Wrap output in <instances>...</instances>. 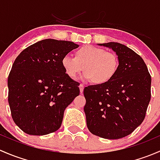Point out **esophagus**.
<instances>
[{
    "instance_id": "esophagus-1",
    "label": "esophagus",
    "mask_w": 160,
    "mask_h": 160,
    "mask_svg": "<svg viewBox=\"0 0 160 160\" xmlns=\"http://www.w3.org/2000/svg\"><path fill=\"white\" fill-rule=\"evenodd\" d=\"M84 87H85V86H84L83 84L81 83V84H80V85H79V88H80V92H81V93H82V92H83Z\"/></svg>"
}]
</instances>
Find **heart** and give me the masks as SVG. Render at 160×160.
I'll use <instances>...</instances> for the list:
<instances>
[{
	"label": "heart",
	"instance_id": "heart-1",
	"mask_svg": "<svg viewBox=\"0 0 160 160\" xmlns=\"http://www.w3.org/2000/svg\"><path fill=\"white\" fill-rule=\"evenodd\" d=\"M62 65L71 78H75L84 70L85 79L102 85L109 82L116 75L118 69V58L112 52L93 45H86L77 51L75 57L70 54L64 55Z\"/></svg>",
	"mask_w": 160,
	"mask_h": 160
}]
</instances>
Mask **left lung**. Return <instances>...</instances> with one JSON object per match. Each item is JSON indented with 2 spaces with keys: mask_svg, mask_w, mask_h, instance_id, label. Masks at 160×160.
Wrapping results in <instances>:
<instances>
[{
  "mask_svg": "<svg viewBox=\"0 0 160 160\" xmlns=\"http://www.w3.org/2000/svg\"><path fill=\"white\" fill-rule=\"evenodd\" d=\"M100 45L116 52L118 69L107 83L84 88V111L92 134L117 139L131 134L144 120L151 98V75L143 59L129 48L117 42Z\"/></svg>",
  "mask_w": 160,
  "mask_h": 160,
  "instance_id": "8db88e82",
  "label": "left lung"
}]
</instances>
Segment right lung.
<instances>
[{
    "label": "right lung",
    "mask_w": 160,
    "mask_h": 160,
    "mask_svg": "<svg viewBox=\"0 0 160 160\" xmlns=\"http://www.w3.org/2000/svg\"><path fill=\"white\" fill-rule=\"evenodd\" d=\"M78 47L72 42L44 39L16 58L8 75V103L23 132L43 136L61 127L65 108L80 93V84L66 75L62 59Z\"/></svg>",
    "instance_id": "add662e5"
}]
</instances>
